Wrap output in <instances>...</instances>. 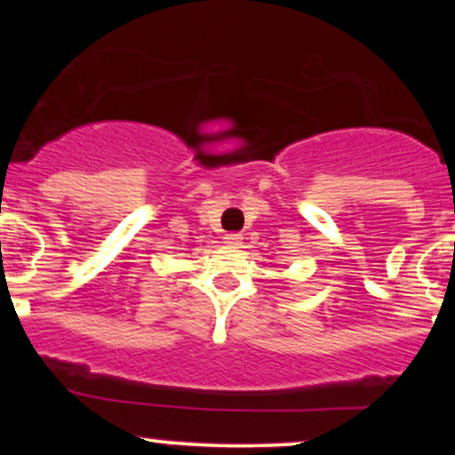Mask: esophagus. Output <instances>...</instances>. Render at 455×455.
<instances>
[{"mask_svg":"<svg viewBox=\"0 0 455 455\" xmlns=\"http://www.w3.org/2000/svg\"><path fill=\"white\" fill-rule=\"evenodd\" d=\"M224 243H227L228 248H242L243 237L239 233H227L224 235Z\"/></svg>","mask_w":455,"mask_h":455,"instance_id":"34e87169","label":"esophagus"}]
</instances>
